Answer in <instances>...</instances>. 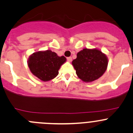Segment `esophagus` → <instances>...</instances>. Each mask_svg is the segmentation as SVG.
Wrapping results in <instances>:
<instances>
[{
	"instance_id": "obj_1",
	"label": "esophagus",
	"mask_w": 133,
	"mask_h": 133,
	"mask_svg": "<svg viewBox=\"0 0 133 133\" xmlns=\"http://www.w3.org/2000/svg\"><path fill=\"white\" fill-rule=\"evenodd\" d=\"M67 60H68V62H71V60H72V58L71 57H68V58H67Z\"/></svg>"
}]
</instances>
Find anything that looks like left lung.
I'll list each match as a JSON object with an SVG mask.
<instances>
[{
    "instance_id": "8db88e82",
    "label": "left lung",
    "mask_w": 133,
    "mask_h": 133,
    "mask_svg": "<svg viewBox=\"0 0 133 133\" xmlns=\"http://www.w3.org/2000/svg\"><path fill=\"white\" fill-rule=\"evenodd\" d=\"M72 64L78 77L85 82L97 80L106 71L108 58L98 49L85 48L78 52Z\"/></svg>"
}]
</instances>
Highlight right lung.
<instances>
[{
    "label": "right lung",
    "mask_w": 133,
    "mask_h": 133,
    "mask_svg": "<svg viewBox=\"0 0 133 133\" xmlns=\"http://www.w3.org/2000/svg\"><path fill=\"white\" fill-rule=\"evenodd\" d=\"M66 61L64 56L58 57L51 50L33 53L29 57L28 66L31 72L42 81L52 80L58 75L60 66Z\"/></svg>",
    "instance_id": "obj_1"
}]
</instances>
